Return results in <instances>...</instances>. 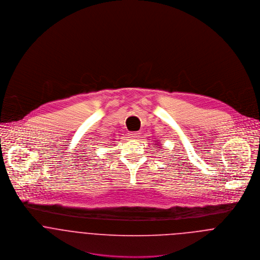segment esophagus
Instances as JSON below:
<instances>
[{"instance_id":"obj_1","label":"esophagus","mask_w":260,"mask_h":260,"mask_svg":"<svg viewBox=\"0 0 260 260\" xmlns=\"http://www.w3.org/2000/svg\"><path fill=\"white\" fill-rule=\"evenodd\" d=\"M139 134H140V133H138V132H130V133H128V135H129V137H130L131 139H136V138H138V137H139Z\"/></svg>"}]
</instances>
